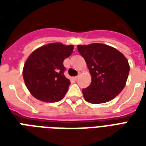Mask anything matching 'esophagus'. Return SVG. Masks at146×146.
Returning a JSON list of instances; mask_svg holds the SVG:
<instances>
[{"label":"esophagus","instance_id":"1","mask_svg":"<svg viewBox=\"0 0 146 146\" xmlns=\"http://www.w3.org/2000/svg\"><path fill=\"white\" fill-rule=\"evenodd\" d=\"M78 78H79V76H78V75L75 76V80H78Z\"/></svg>","mask_w":146,"mask_h":146}]
</instances>
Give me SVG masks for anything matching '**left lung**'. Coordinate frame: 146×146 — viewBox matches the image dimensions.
I'll return each instance as SVG.
<instances>
[{
    "mask_svg": "<svg viewBox=\"0 0 146 146\" xmlns=\"http://www.w3.org/2000/svg\"><path fill=\"white\" fill-rule=\"evenodd\" d=\"M77 50L85 59L92 83L82 89L86 101L100 104L112 100L124 88L128 77V61L116 48L102 44L78 45Z\"/></svg>",
    "mask_w": 146,
    "mask_h": 146,
    "instance_id": "8db88e82",
    "label": "left lung"
}]
</instances>
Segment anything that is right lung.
Returning a JSON list of instances; mask_svg holds the SVG:
<instances>
[{"label": "right lung", "mask_w": 146, "mask_h": 146, "mask_svg": "<svg viewBox=\"0 0 146 146\" xmlns=\"http://www.w3.org/2000/svg\"><path fill=\"white\" fill-rule=\"evenodd\" d=\"M73 51V45L52 43L30 54L24 65L23 76L33 97L46 102H55L63 98L70 84L64 75L63 61Z\"/></svg>", "instance_id": "right-lung-1"}]
</instances>
